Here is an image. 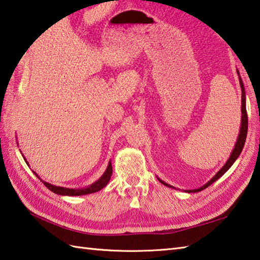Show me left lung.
Returning <instances> with one entry per match:
<instances>
[{"mask_svg": "<svg viewBox=\"0 0 260 260\" xmlns=\"http://www.w3.org/2000/svg\"><path fill=\"white\" fill-rule=\"evenodd\" d=\"M238 75H239V71H238ZM239 82H240V87H241V113H242V118H241V128H240V132H239V136H238V140H237V143L235 145V148L233 153H231V155L229 157V159L227 161V163H225L223 165V168L219 171V172L215 174L213 178L210 180L207 184H204L203 186L199 187V189L197 190H189L186 192H199V191H202L206 189V187H208L209 185H211L214 181H217L220 176H222L227 171L230 169L231 165L234 164V162L237 159V157H238L240 155V153L242 151V148H244V145H245V141H246V137H247V132H248V116H247V109H246V96H245V87H244V84H242V80L240 78L239 76ZM159 182L161 183H163L164 185H167L169 187H172L171 185H169L168 183H165V182L159 180Z\"/></svg>", "mask_w": 260, "mask_h": 260, "instance_id": "1", "label": "left lung"}]
</instances>
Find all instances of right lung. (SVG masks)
Instances as JSON below:
<instances>
[{"instance_id":"obj_1","label":"right lung","mask_w":260,"mask_h":260,"mask_svg":"<svg viewBox=\"0 0 260 260\" xmlns=\"http://www.w3.org/2000/svg\"><path fill=\"white\" fill-rule=\"evenodd\" d=\"M112 173H113L112 163H109L107 170L105 171V173L103 174L102 178L99 179L98 181H96L95 183L91 184L90 186L86 187V189H67V187H62V186H54L52 184L47 183V182H45V181H42V183L45 184L49 190L54 192V193H57V194H61V196H85V194H90V193H95L99 190H102L103 187L106 186L107 183L109 182V180H110V176H112ZM39 179H40V178H39Z\"/></svg>"}]
</instances>
